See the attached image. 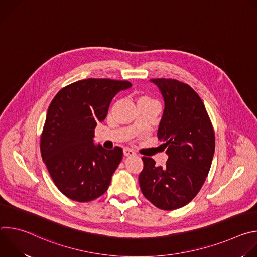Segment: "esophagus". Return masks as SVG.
<instances>
[{
    "label": "esophagus",
    "mask_w": 257,
    "mask_h": 257,
    "mask_svg": "<svg viewBox=\"0 0 257 257\" xmlns=\"http://www.w3.org/2000/svg\"><path fill=\"white\" fill-rule=\"evenodd\" d=\"M123 153H124V156H125V157H131V156H134V155H135V153H134L132 150H130V149H124Z\"/></svg>",
    "instance_id": "34e87169"
}]
</instances>
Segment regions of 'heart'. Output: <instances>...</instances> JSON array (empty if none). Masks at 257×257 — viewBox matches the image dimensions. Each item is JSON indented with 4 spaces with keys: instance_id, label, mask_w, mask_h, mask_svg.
I'll list each match as a JSON object with an SVG mask.
<instances>
[{
    "instance_id": "obj_1",
    "label": "heart",
    "mask_w": 257,
    "mask_h": 257,
    "mask_svg": "<svg viewBox=\"0 0 257 257\" xmlns=\"http://www.w3.org/2000/svg\"><path fill=\"white\" fill-rule=\"evenodd\" d=\"M141 100H153V99L151 97H149V96H141L138 101H141Z\"/></svg>"
}]
</instances>
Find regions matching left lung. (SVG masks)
Segmentation results:
<instances>
[{"instance_id":"8db88e82","label":"left lung","mask_w":257,"mask_h":257,"mask_svg":"<svg viewBox=\"0 0 257 257\" xmlns=\"http://www.w3.org/2000/svg\"><path fill=\"white\" fill-rule=\"evenodd\" d=\"M151 80L165 100L158 137L165 141L162 145L169 158L166 165L157 167L152 158L143 157L139 185L155 206L174 210L188 204L204 184L214 154V131L203 101L188 84Z\"/></svg>"}]
</instances>
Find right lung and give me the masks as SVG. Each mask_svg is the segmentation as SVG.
<instances>
[{
  "mask_svg": "<svg viewBox=\"0 0 257 257\" xmlns=\"http://www.w3.org/2000/svg\"><path fill=\"white\" fill-rule=\"evenodd\" d=\"M127 80L88 78L63 87L52 100L41 135L42 158L57 188L88 202L102 195L123 158V150L93 144L94 128Z\"/></svg>",
  "mask_w": 257,
  "mask_h": 257,
  "instance_id": "right-lung-1",
  "label": "right lung"
}]
</instances>
